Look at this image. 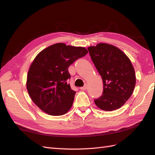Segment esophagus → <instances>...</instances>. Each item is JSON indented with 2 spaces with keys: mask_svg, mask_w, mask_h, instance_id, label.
<instances>
[{
  "mask_svg": "<svg viewBox=\"0 0 155 155\" xmlns=\"http://www.w3.org/2000/svg\"><path fill=\"white\" fill-rule=\"evenodd\" d=\"M87 85H86V84H85V85H84L83 87H80V89H81V90H83V91H85V90H87Z\"/></svg>",
  "mask_w": 155,
  "mask_h": 155,
  "instance_id": "34e87169",
  "label": "esophagus"
}]
</instances>
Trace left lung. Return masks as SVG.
Segmentation results:
<instances>
[{"mask_svg": "<svg viewBox=\"0 0 155 155\" xmlns=\"http://www.w3.org/2000/svg\"><path fill=\"white\" fill-rule=\"evenodd\" d=\"M88 50L104 83L103 94L95 104L106 111L118 109L129 99L136 85L130 60L118 47L107 43L89 46Z\"/></svg>", "mask_w": 155, "mask_h": 155, "instance_id": "left-lung-1", "label": "left lung"}]
</instances>
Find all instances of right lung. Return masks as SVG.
<instances>
[{
	"mask_svg": "<svg viewBox=\"0 0 155 155\" xmlns=\"http://www.w3.org/2000/svg\"><path fill=\"white\" fill-rule=\"evenodd\" d=\"M87 53L84 47L59 43L37 55L28 72L26 88L40 109L51 116L63 115L70 109L76 92L68 83V68Z\"/></svg>",
	"mask_w": 155,
	"mask_h": 155,
	"instance_id": "right-lung-1",
	"label": "right lung"
}]
</instances>
